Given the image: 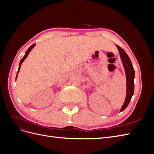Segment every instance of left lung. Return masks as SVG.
<instances>
[{"label": "left lung", "mask_w": 154, "mask_h": 154, "mask_svg": "<svg viewBox=\"0 0 154 154\" xmlns=\"http://www.w3.org/2000/svg\"><path fill=\"white\" fill-rule=\"evenodd\" d=\"M117 47L119 55L121 57V60L123 63V66L125 71L126 74V81H127V94H126L125 100L120 109L119 112L123 111L127 106L128 105L130 100H131L132 97L134 94V80L135 77V71L132 66V63L131 62L130 58L127 54L126 53L125 51L121 48L119 45H116Z\"/></svg>", "instance_id": "1"}]
</instances>
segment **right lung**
<instances>
[{"instance_id": "right-lung-1", "label": "right lung", "mask_w": 154, "mask_h": 154, "mask_svg": "<svg viewBox=\"0 0 154 154\" xmlns=\"http://www.w3.org/2000/svg\"><path fill=\"white\" fill-rule=\"evenodd\" d=\"M35 45H36V44H32V45L31 46V47L26 51V53H25V55L24 56V57H23V58L20 60V63H19V66H18V70L17 73V76H16V79H15V80H17V76H18V72H19V71H20V67H21V65H22V63H23V62L24 61L25 59L27 58V56H28L29 53H30V51L32 50V48H33L35 47Z\"/></svg>"}]
</instances>
